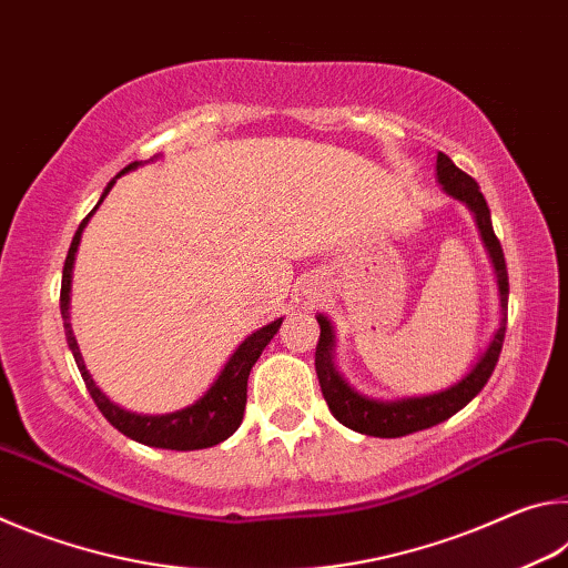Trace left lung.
<instances>
[{
	"label": "left lung",
	"instance_id": "obj_1",
	"mask_svg": "<svg viewBox=\"0 0 568 568\" xmlns=\"http://www.w3.org/2000/svg\"><path fill=\"white\" fill-rule=\"evenodd\" d=\"M438 180L440 185L446 187L448 195H454L460 203H466L474 210L476 223L480 230V237L491 253V261L496 267L498 277V293H501V325L494 335L491 345H488L486 353L480 355V361L474 365V371L468 376L456 383L454 388L434 393V396L423 398H406V400H373L365 398L361 393H355L348 383H345L338 373L333 368V331L331 323L318 315L321 325V338L315 345V373H318L323 398L328 403V408L335 418H338L343 426H348L358 434L365 436H378V438H398L416 434V430L430 428L436 423H444L446 418L454 416L466 403L474 400L480 388L486 386L488 378L498 363V355L504 348V335H506V311H508V273H506V261L504 250L491 225V213H488L486 197L480 195L478 182L466 175L464 170L454 165V160L444 152H438Z\"/></svg>",
	"mask_w": 568,
	"mask_h": 568
}]
</instances>
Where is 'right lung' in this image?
<instances>
[{"label":"right lung","instance_id":"obj_1","mask_svg":"<svg viewBox=\"0 0 568 568\" xmlns=\"http://www.w3.org/2000/svg\"><path fill=\"white\" fill-rule=\"evenodd\" d=\"M138 168V162H130L120 175L124 172ZM118 175V178H120ZM114 182V180H112ZM112 182L104 190L108 195ZM102 195V197H104ZM102 203V200H100ZM94 213V210H92ZM90 213V215H92ZM90 215L82 220L80 227L72 237L70 253H67L64 261V271H62V291H60V311H62V321H64V335H67V345L74 355L77 368L82 373L84 386H88L90 396L94 400V406L100 408V413L108 418L114 428L120 430L132 440L145 446H155V448H170V450H197V448H210L217 446L220 440L230 438L237 430L240 423H243V413H245V403H247V376L250 368H253L255 361L261 358V353L267 343H271L273 335L281 328V321H273L265 328L255 331L253 335L240 343V348L233 353V358L225 363L223 373H220L217 381L210 386L203 398L192 406L182 408L178 413H168V416H138V413H130L104 396V393L94 386L92 376L84 368L80 348H77V341L72 335V325H70V281H72V263H74V253L77 245H80V235L84 225H88Z\"/></svg>","mask_w":568,"mask_h":568}]
</instances>
